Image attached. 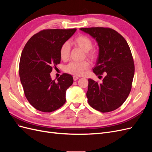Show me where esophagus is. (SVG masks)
I'll use <instances>...</instances> for the list:
<instances>
[{"mask_svg":"<svg viewBox=\"0 0 152 152\" xmlns=\"http://www.w3.org/2000/svg\"><path fill=\"white\" fill-rule=\"evenodd\" d=\"M73 80H74V81H76V80H77L78 79H79V77L75 76V75L73 76Z\"/></svg>","mask_w":152,"mask_h":152,"instance_id":"34e87169","label":"esophagus"}]
</instances>
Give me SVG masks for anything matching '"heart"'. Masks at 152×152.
Returning <instances> with one entry per match:
<instances>
[{
	"label": "heart",
	"mask_w": 152,
	"mask_h": 152,
	"mask_svg": "<svg viewBox=\"0 0 152 152\" xmlns=\"http://www.w3.org/2000/svg\"><path fill=\"white\" fill-rule=\"evenodd\" d=\"M73 44L79 47L85 51L86 56L92 61H94L98 58V53L93 48V41L84 35H79L72 40ZM70 47L68 42L63 43L59 49V56L63 61H66L70 56ZM89 67V63L86 61L81 62L72 61L66 65L64 68L66 73L77 76L82 75L84 70Z\"/></svg>",
	"instance_id": "b5f03b06"
}]
</instances>
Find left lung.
I'll list each match as a JSON object with an SVG mask.
<instances>
[{
    "instance_id": "1",
    "label": "left lung",
    "mask_w": 152,
    "mask_h": 152,
    "mask_svg": "<svg viewBox=\"0 0 152 152\" xmlns=\"http://www.w3.org/2000/svg\"><path fill=\"white\" fill-rule=\"evenodd\" d=\"M97 41L99 56L93 72L102 77V83L89 79L87 102L102 113L113 111L129 94L134 74V64L126 39L115 30L104 27L82 28Z\"/></svg>"
}]
</instances>
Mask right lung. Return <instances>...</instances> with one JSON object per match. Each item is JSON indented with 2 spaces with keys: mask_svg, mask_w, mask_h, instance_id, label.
<instances>
[{
  "mask_svg": "<svg viewBox=\"0 0 152 152\" xmlns=\"http://www.w3.org/2000/svg\"><path fill=\"white\" fill-rule=\"evenodd\" d=\"M76 30H41L31 37L23 50L19 66L21 83L27 100L40 112H54L66 102V91L73 84L72 76L63 73L56 82L50 73L60 63L61 45Z\"/></svg>",
  "mask_w": 152,
  "mask_h": 152,
  "instance_id": "obj_1",
  "label": "right lung"
}]
</instances>
